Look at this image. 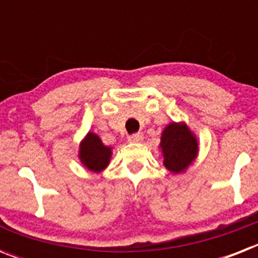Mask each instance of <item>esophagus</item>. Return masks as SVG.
Masks as SVG:
<instances>
[{"label": "esophagus", "instance_id": "esophagus-1", "mask_svg": "<svg viewBox=\"0 0 258 258\" xmlns=\"http://www.w3.org/2000/svg\"><path fill=\"white\" fill-rule=\"evenodd\" d=\"M129 142L131 143H140V142H142L143 141V134H141V133H137V134H133V136H131L129 137Z\"/></svg>", "mask_w": 258, "mask_h": 258}]
</instances>
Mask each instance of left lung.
<instances>
[{
  "label": "left lung",
  "mask_w": 258,
  "mask_h": 258,
  "mask_svg": "<svg viewBox=\"0 0 258 258\" xmlns=\"http://www.w3.org/2000/svg\"><path fill=\"white\" fill-rule=\"evenodd\" d=\"M160 140L159 147L164 157L163 163L173 174L186 172L198 157V138L186 122L173 121L168 124L164 127Z\"/></svg>",
  "instance_id": "8db88e82"
}]
</instances>
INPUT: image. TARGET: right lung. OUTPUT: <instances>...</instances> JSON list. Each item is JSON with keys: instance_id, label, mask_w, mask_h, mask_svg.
<instances>
[{"instance_id": "obj_1", "label": "right lung", "mask_w": 258, "mask_h": 258, "mask_svg": "<svg viewBox=\"0 0 258 258\" xmlns=\"http://www.w3.org/2000/svg\"><path fill=\"white\" fill-rule=\"evenodd\" d=\"M112 156V147L103 145L102 140L93 132H89L79 149V159L86 169L101 173L108 166Z\"/></svg>"}]
</instances>
